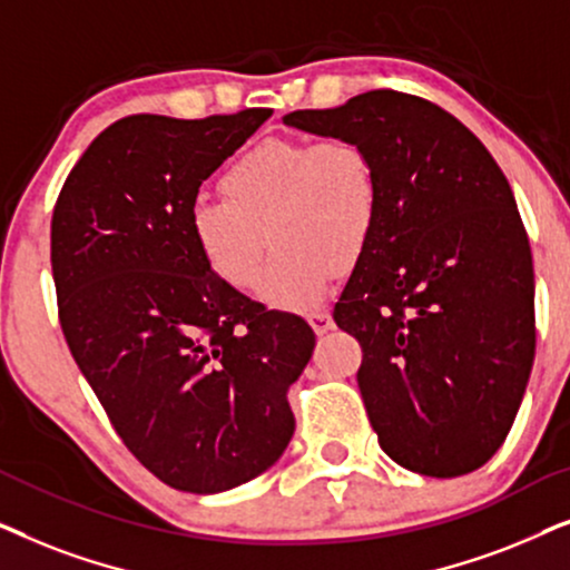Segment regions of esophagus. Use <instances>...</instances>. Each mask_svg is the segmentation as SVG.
I'll return each instance as SVG.
<instances>
[{"label":"esophagus","mask_w":570,"mask_h":570,"mask_svg":"<svg viewBox=\"0 0 570 570\" xmlns=\"http://www.w3.org/2000/svg\"><path fill=\"white\" fill-rule=\"evenodd\" d=\"M309 325H313V331L317 333V336H325V333L333 331V317L331 313H325V309H317V313H313L307 317Z\"/></svg>","instance_id":"esophagus-1"}]
</instances>
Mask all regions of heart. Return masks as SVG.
<instances>
[{
	"label": "heart",
	"mask_w": 570,
	"mask_h": 570,
	"mask_svg": "<svg viewBox=\"0 0 570 570\" xmlns=\"http://www.w3.org/2000/svg\"><path fill=\"white\" fill-rule=\"evenodd\" d=\"M222 189L226 200L203 197L189 208L197 255L218 281L247 292L273 239L257 297L278 309L315 307L341 268L367 253L381 222L375 161L352 138H268L224 171Z\"/></svg>",
	"instance_id": "1"
}]
</instances>
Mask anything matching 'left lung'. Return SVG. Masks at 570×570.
I'll use <instances>...</instances> for the list:
<instances>
[{
	"label": "left lung",
	"instance_id": "left-lung-1",
	"mask_svg": "<svg viewBox=\"0 0 570 570\" xmlns=\"http://www.w3.org/2000/svg\"><path fill=\"white\" fill-rule=\"evenodd\" d=\"M284 121L373 156L381 222L333 309L362 346L377 443L409 472L461 476L495 456L534 362V265L495 158L440 106L367 90Z\"/></svg>",
	"mask_w": 570,
	"mask_h": 570
}]
</instances>
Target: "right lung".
<instances>
[{"instance_id": "1", "label": "right lung", "mask_w": 570, "mask_h": 570, "mask_svg": "<svg viewBox=\"0 0 570 570\" xmlns=\"http://www.w3.org/2000/svg\"><path fill=\"white\" fill-rule=\"evenodd\" d=\"M271 114L114 121L51 216L59 323L80 373L132 456L195 495L276 464L294 435L286 391L315 348L302 317L226 286L189 237L197 189Z\"/></svg>"}]
</instances>
